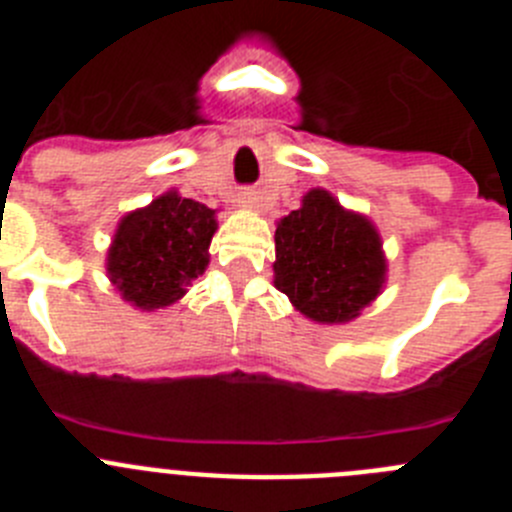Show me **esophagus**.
<instances>
[{"label":"esophagus","instance_id":"1","mask_svg":"<svg viewBox=\"0 0 512 512\" xmlns=\"http://www.w3.org/2000/svg\"><path fill=\"white\" fill-rule=\"evenodd\" d=\"M241 207H246V210H256V207H259V197H256V192H243Z\"/></svg>","mask_w":512,"mask_h":512}]
</instances>
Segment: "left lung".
<instances>
[{"label": "left lung", "instance_id": "1", "mask_svg": "<svg viewBox=\"0 0 512 512\" xmlns=\"http://www.w3.org/2000/svg\"><path fill=\"white\" fill-rule=\"evenodd\" d=\"M274 287L312 323H351L382 295L387 256L366 215L346 210L323 187L277 223Z\"/></svg>", "mask_w": 512, "mask_h": 512}]
</instances>
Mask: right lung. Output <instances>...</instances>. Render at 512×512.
<instances>
[{"mask_svg":"<svg viewBox=\"0 0 512 512\" xmlns=\"http://www.w3.org/2000/svg\"><path fill=\"white\" fill-rule=\"evenodd\" d=\"M215 215L176 189L122 215L104 259L107 277L122 300L140 312H156L182 300L210 264Z\"/></svg>","mask_w":512,"mask_h":512,"instance_id":"add662e5","label":"right lung"}]
</instances>
